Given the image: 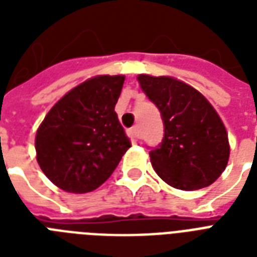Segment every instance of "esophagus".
<instances>
[{"mask_svg":"<svg viewBox=\"0 0 257 257\" xmlns=\"http://www.w3.org/2000/svg\"><path fill=\"white\" fill-rule=\"evenodd\" d=\"M129 136L132 137V139H140V129H139L137 125L129 129Z\"/></svg>","mask_w":257,"mask_h":257,"instance_id":"esophagus-1","label":"esophagus"}]
</instances>
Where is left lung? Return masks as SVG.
<instances>
[{
  "instance_id": "left-lung-1",
  "label": "left lung",
  "mask_w": 257,
  "mask_h": 257,
  "mask_svg": "<svg viewBox=\"0 0 257 257\" xmlns=\"http://www.w3.org/2000/svg\"><path fill=\"white\" fill-rule=\"evenodd\" d=\"M137 80L164 122L161 144L149 152L157 175L183 191L211 185L229 159L227 131L217 112L199 90L176 78L140 74Z\"/></svg>"
}]
</instances>
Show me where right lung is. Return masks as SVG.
I'll use <instances>...</instances> for the list:
<instances>
[{
  "label": "right lung",
  "instance_id": "1",
  "mask_svg": "<svg viewBox=\"0 0 257 257\" xmlns=\"http://www.w3.org/2000/svg\"><path fill=\"white\" fill-rule=\"evenodd\" d=\"M124 76H96L68 92L36 135L38 165L66 192L94 191L110 177L131 141L114 106Z\"/></svg>",
  "mask_w": 257,
  "mask_h": 257
}]
</instances>
